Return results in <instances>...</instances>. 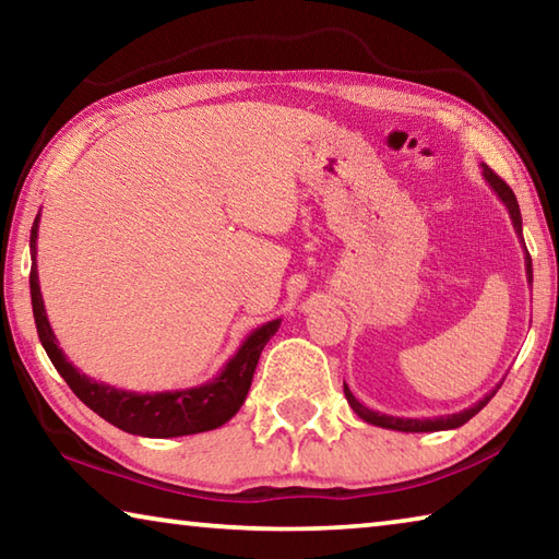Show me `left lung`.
Here are the masks:
<instances>
[{"mask_svg": "<svg viewBox=\"0 0 559 559\" xmlns=\"http://www.w3.org/2000/svg\"><path fill=\"white\" fill-rule=\"evenodd\" d=\"M480 169H484V177L486 182L490 185V189L498 194V200L506 204V210L510 214V222H513V229L518 234V239H523V216H520V206H518V200L513 194V189H510L503 179H500L493 169H490L488 165H480ZM525 273H527V283H533V261H530V253L525 251ZM345 386V396H347V404L353 406L355 414L359 416V419L367 421V424H374V427H382V429H394V431H447V429H459L466 424L471 416H476L484 406L493 400V394L498 392V386L493 392H488L484 400H478L473 406H468V409L463 412H456V414H443V416H433V419H404V416H390V414H380V412H372L367 409L365 404H359L355 400V394L349 392V386Z\"/></svg>", "mask_w": 559, "mask_h": 559, "instance_id": "8db88e82", "label": "left lung"}]
</instances>
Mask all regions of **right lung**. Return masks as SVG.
<instances>
[{
	"instance_id": "1",
	"label": "right lung",
	"mask_w": 559,
	"mask_h": 559,
	"mask_svg": "<svg viewBox=\"0 0 559 559\" xmlns=\"http://www.w3.org/2000/svg\"><path fill=\"white\" fill-rule=\"evenodd\" d=\"M36 239H39V214H36L32 226V308L36 320V333H39L46 355L53 362L56 370L71 386L73 394L96 412L103 419L110 421L135 437L147 439H173V437H189V433H202L222 427L231 416L241 409V404L249 394V386L257 372L261 349L266 347L269 340L276 335L281 328V318L269 320L261 328L251 330L236 355L229 357V362L222 367V372L214 380L200 386H189V390L175 392H128L110 386L106 382L93 380L83 374L79 367L69 362L56 340L49 318H46L41 288H39V271H36Z\"/></svg>"
}]
</instances>
